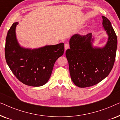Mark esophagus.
Masks as SVG:
<instances>
[{
	"label": "esophagus",
	"mask_w": 120,
	"mask_h": 120,
	"mask_svg": "<svg viewBox=\"0 0 120 120\" xmlns=\"http://www.w3.org/2000/svg\"><path fill=\"white\" fill-rule=\"evenodd\" d=\"M69 44H68V43L65 44V45H64V49H65V50H67V49H69Z\"/></svg>",
	"instance_id": "1"
}]
</instances>
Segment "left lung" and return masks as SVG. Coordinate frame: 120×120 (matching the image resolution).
Listing matches in <instances>:
<instances>
[{
  "instance_id": "1",
  "label": "left lung",
  "mask_w": 120,
  "mask_h": 120,
  "mask_svg": "<svg viewBox=\"0 0 120 120\" xmlns=\"http://www.w3.org/2000/svg\"><path fill=\"white\" fill-rule=\"evenodd\" d=\"M103 26L108 40L102 48L93 47L92 33L76 34L69 41L70 49L65 52L71 79L81 88L96 85L108 76L114 66L117 46V36L106 17L102 16Z\"/></svg>"
}]
</instances>
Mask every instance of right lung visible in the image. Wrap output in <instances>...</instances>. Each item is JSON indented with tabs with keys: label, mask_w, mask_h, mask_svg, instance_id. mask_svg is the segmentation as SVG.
I'll use <instances>...</instances> for the list:
<instances>
[{
	"label": "right lung",
	"mask_w": 120,
	"mask_h": 120,
	"mask_svg": "<svg viewBox=\"0 0 120 120\" xmlns=\"http://www.w3.org/2000/svg\"><path fill=\"white\" fill-rule=\"evenodd\" d=\"M15 22L6 38L5 57L17 79L28 86L45 85L50 79L55 62L64 53V44L47 45L31 50L20 46L16 37Z\"/></svg>",
	"instance_id": "add662e5"
}]
</instances>
